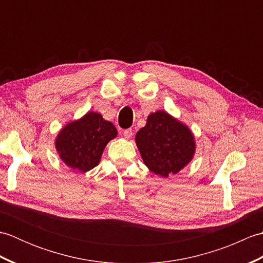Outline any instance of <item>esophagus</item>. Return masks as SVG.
Listing matches in <instances>:
<instances>
[{
	"mask_svg": "<svg viewBox=\"0 0 263 263\" xmlns=\"http://www.w3.org/2000/svg\"><path fill=\"white\" fill-rule=\"evenodd\" d=\"M123 135H124L125 138H131L132 137V130H131V128H126V130L123 131Z\"/></svg>",
	"mask_w": 263,
	"mask_h": 263,
	"instance_id": "34e87169",
	"label": "esophagus"
}]
</instances>
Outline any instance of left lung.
Segmentation results:
<instances>
[{
	"label": "left lung",
	"instance_id": "obj_1",
	"mask_svg": "<svg viewBox=\"0 0 263 263\" xmlns=\"http://www.w3.org/2000/svg\"><path fill=\"white\" fill-rule=\"evenodd\" d=\"M136 142L148 168L167 177L191 161L195 144L192 133L164 110L148 116L147 124L136 136Z\"/></svg>",
	"mask_w": 263,
	"mask_h": 263
}]
</instances>
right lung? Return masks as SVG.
<instances>
[{
	"instance_id": "obj_1",
	"label": "right lung",
	"mask_w": 263,
	"mask_h": 263,
	"mask_svg": "<svg viewBox=\"0 0 263 263\" xmlns=\"http://www.w3.org/2000/svg\"><path fill=\"white\" fill-rule=\"evenodd\" d=\"M116 135V128L110 122L105 121L99 113L89 111L59 133L55 147L69 167L88 172L98 165L106 144Z\"/></svg>"
}]
</instances>
